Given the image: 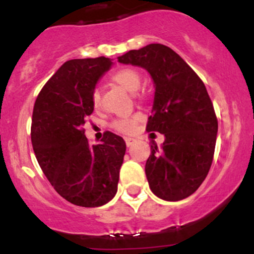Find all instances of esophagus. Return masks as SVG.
<instances>
[{"label":"esophagus","instance_id":"esophagus-1","mask_svg":"<svg viewBox=\"0 0 254 254\" xmlns=\"http://www.w3.org/2000/svg\"><path fill=\"white\" fill-rule=\"evenodd\" d=\"M135 141H136V140L132 139V137H125V143H127V147H130V146L134 145Z\"/></svg>","mask_w":254,"mask_h":254}]
</instances>
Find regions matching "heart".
<instances>
[{"mask_svg": "<svg viewBox=\"0 0 254 254\" xmlns=\"http://www.w3.org/2000/svg\"><path fill=\"white\" fill-rule=\"evenodd\" d=\"M111 81L124 91L134 94L136 93L137 89L140 88L141 84V75L134 68H120L115 71L111 76ZM93 106L97 107L99 103V93L94 92L92 97ZM140 120V115H135L132 118H124V119H118L113 123V127L123 132H131L134 130L135 124Z\"/></svg>", "mask_w": 254, "mask_h": 254, "instance_id": "1", "label": "heart"}]
</instances>
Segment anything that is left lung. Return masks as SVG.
Instances as JSON below:
<instances>
[{
	"label": "left lung",
	"instance_id": "obj_1",
	"mask_svg": "<svg viewBox=\"0 0 254 254\" xmlns=\"http://www.w3.org/2000/svg\"><path fill=\"white\" fill-rule=\"evenodd\" d=\"M118 61L145 68L153 81L152 115L146 130L163 134L165 141L152 143L146 161L150 189L167 201L188 198L206 178L216 143L217 119L205 84L162 44L130 50Z\"/></svg>",
	"mask_w": 254,
	"mask_h": 254
}]
</instances>
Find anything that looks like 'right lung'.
Instances as JSON below:
<instances>
[{
  "mask_svg": "<svg viewBox=\"0 0 254 254\" xmlns=\"http://www.w3.org/2000/svg\"><path fill=\"white\" fill-rule=\"evenodd\" d=\"M108 58L66 61L43 87L33 111L32 143L40 168L51 186L70 203L97 207L118 190L127 145L107 131L89 145L83 125L94 111V89L111 70Z\"/></svg>",
  "mask_w": 254,
  "mask_h": 254,
  "instance_id": "1",
  "label": "right lung"
}]
</instances>
